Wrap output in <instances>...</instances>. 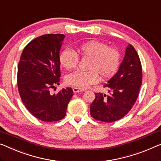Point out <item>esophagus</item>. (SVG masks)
<instances>
[{"label":"esophagus","mask_w":161,"mask_h":161,"mask_svg":"<svg viewBox=\"0 0 161 161\" xmlns=\"http://www.w3.org/2000/svg\"><path fill=\"white\" fill-rule=\"evenodd\" d=\"M73 91H74V93H76V92H83V91H85V90H83V89L78 88V87H73Z\"/></svg>","instance_id":"obj_1"}]
</instances>
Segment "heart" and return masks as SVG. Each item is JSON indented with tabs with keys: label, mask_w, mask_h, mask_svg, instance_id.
<instances>
[{
	"label": "heart",
	"mask_w": 161,
	"mask_h": 161,
	"mask_svg": "<svg viewBox=\"0 0 161 161\" xmlns=\"http://www.w3.org/2000/svg\"><path fill=\"white\" fill-rule=\"evenodd\" d=\"M76 53L66 49L59 56L60 64L67 70L75 69L79 63V56L89 58L88 71H76L67 76L68 85L81 89L97 82L99 76L102 80L111 78L117 71L120 64V53L114 47H108L104 42L97 40H89L76 47Z\"/></svg>",
	"instance_id": "heart-1"
}]
</instances>
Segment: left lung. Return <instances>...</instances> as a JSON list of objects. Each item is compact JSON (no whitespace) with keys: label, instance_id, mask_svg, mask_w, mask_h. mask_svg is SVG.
Listing matches in <instances>:
<instances>
[{"label":"left lung","instance_id":"left-lung-1","mask_svg":"<svg viewBox=\"0 0 161 161\" xmlns=\"http://www.w3.org/2000/svg\"><path fill=\"white\" fill-rule=\"evenodd\" d=\"M142 81L140 57L134 47L129 44L117 73L104 85L109 89L110 95L95 93V98L90 105L91 116L108 123L123 118L135 103Z\"/></svg>","mask_w":161,"mask_h":161}]
</instances>
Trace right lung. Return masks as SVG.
<instances>
[{"mask_svg": "<svg viewBox=\"0 0 161 161\" xmlns=\"http://www.w3.org/2000/svg\"><path fill=\"white\" fill-rule=\"evenodd\" d=\"M63 34H47L32 40L23 50L18 65L17 85L21 99L36 118L46 122L63 119L73 96L71 87L56 95L50 89L59 85V53Z\"/></svg>", "mask_w": 161, "mask_h": 161, "instance_id": "add662e5", "label": "right lung"}]
</instances>
